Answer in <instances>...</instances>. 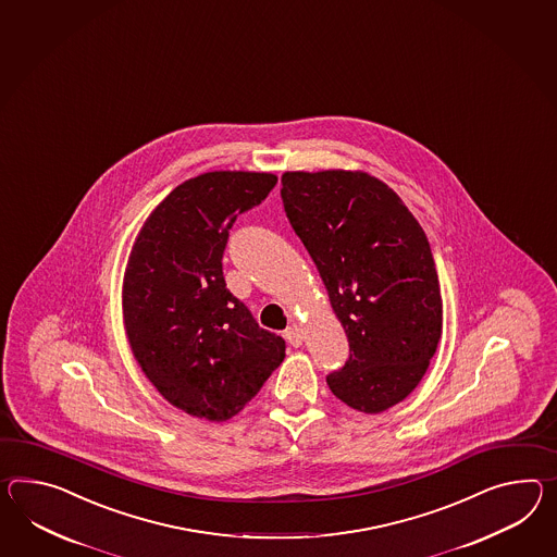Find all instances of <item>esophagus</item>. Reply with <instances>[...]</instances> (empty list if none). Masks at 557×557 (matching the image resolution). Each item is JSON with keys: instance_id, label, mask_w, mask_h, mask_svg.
I'll return each mask as SVG.
<instances>
[{"instance_id": "esophagus-1", "label": "esophagus", "mask_w": 557, "mask_h": 557, "mask_svg": "<svg viewBox=\"0 0 557 557\" xmlns=\"http://www.w3.org/2000/svg\"><path fill=\"white\" fill-rule=\"evenodd\" d=\"M284 336L292 346H296V348H298V346H301V342H304V330L294 324V326H287Z\"/></svg>"}]
</instances>
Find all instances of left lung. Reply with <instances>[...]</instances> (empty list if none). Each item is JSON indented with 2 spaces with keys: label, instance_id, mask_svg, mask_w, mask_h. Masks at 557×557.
I'll list each match as a JSON object with an SVG mask.
<instances>
[{
  "label": "left lung",
  "instance_id": "left-lung-1",
  "mask_svg": "<svg viewBox=\"0 0 557 557\" xmlns=\"http://www.w3.org/2000/svg\"><path fill=\"white\" fill-rule=\"evenodd\" d=\"M285 215L326 285L350 356L330 391L368 414L405 400L443 332L433 251L419 221L368 173H284Z\"/></svg>",
  "mask_w": 557,
  "mask_h": 557
}]
</instances>
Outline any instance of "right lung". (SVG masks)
I'll return each mask as SVG.
<instances>
[{
  "instance_id": "add662e5",
  "label": "right lung",
  "mask_w": 557,
  "mask_h": 557,
  "mask_svg": "<svg viewBox=\"0 0 557 557\" xmlns=\"http://www.w3.org/2000/svg\"><path fill=\"white\" fill-rule=\"evenodd\" d=\"M277 177L215 171L178 185L147 219L124 275V326L136 362L193 417L227 421L282 364L285 339L259 327L227 289L230 230Z\"/></svg>"
}]
</instances>
